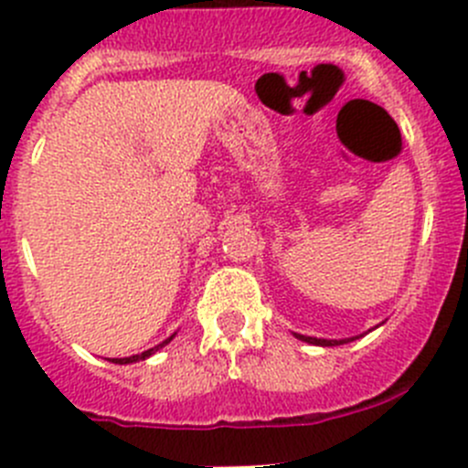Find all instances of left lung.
<instances>
[{"instance_id":"obj_1","label":"left lung","mask_w":468,"mask_h":468,"mask_svg":"<svg viewBox=\"0 0 468 468\" xmlns=\"http://www.w3.org/2000/svg\"><path fill=\"white\" fill-rule=\"evenodd\" d=\"M294 338L303 340V343L308 345H320V347H335V345H343V343H352V340H356L359 335H355V338H340V340H326V338H315V335H302V334H294Z\"/></svg>"}]
</instances>
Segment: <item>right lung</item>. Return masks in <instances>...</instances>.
Here are the masks:
<instances>
[{
	"label": "right lung",
	"mask_w": 468,
	"mask_h": 468,
	"mask_svg": "<svg viewBox=\"0 0 468 468\" xmlns=\"http://www.w3.org/2000/svg\"><path fill=\"white\" fill-rule=\"evenodd\" d=\"M174 335H176V334H174ZM174 335H169V338H166L165 343H160V345H157V347H153V349H146V352H142V355L125 356V359H112V361H113V364H121V366H125V364H137V361L148 359V356H151V355H155L157 349H162V347H165V345H169L171 340H174Z\"/></svg>",
	"instance_id": "add662e5"
}]
</instances>
